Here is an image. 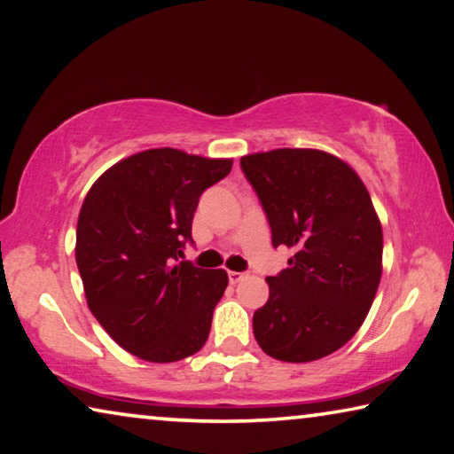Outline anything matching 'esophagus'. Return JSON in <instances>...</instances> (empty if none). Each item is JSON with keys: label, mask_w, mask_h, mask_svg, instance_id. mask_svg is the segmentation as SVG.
<instances>
[{"label": "esophagus", "mask_w": 454, "mask_h": 454, "mask_svg": "<svg viewBox=\"0 0 454 454\" xmlns=\"http://www.w3.org/2000/svg\"><path fill=\"white\" fill-rule=\"evenodd\" d=\"M227 278H229V284H237V281H241L243 273L241 271H227Z\"/></svg>", "instance_id": "34e87169"}]
</instances>
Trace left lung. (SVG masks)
Wrapping results in <instances>:
<instances>
[{
    "label": "left lung",
    "mask_w": 454,
    "mask_h": 454,
    "mask_svg": "<svg viewBox=\"0 0 454 454\" xmlns=\"http://www.w3.org/2000/svg\"><path fill=\"white\" fill-rule=\"evenodd\" d=\"M271 229L273 247L295 254L267 278L270 300L254 314L262 350L311 362L340 350L372 306L382 276V227L360 176L311 148L241 159Z\"/></svg>",
    "instance_id": "left-lung-1"
}]
</instances>
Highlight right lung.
I'll return each mask as SVG.
<instances>
[{"label": "right lung", "mask_w": 454, "mask_h": 454, "mask_svg": "<svg viewBox=\"0 0 454 454\" xmlns=\"http://www.w3.org/2000/svg\"><path fill=\"white\" fill-rule=\"evenodd\" d=\"M231 160L153 148L92 184L76 229V263L88 308L118 346L148 362H176L209 338L229 284L178 255L192 243L199 197L231 173Z\"/></svg>", "instance_id": "1"}]
</instances>
